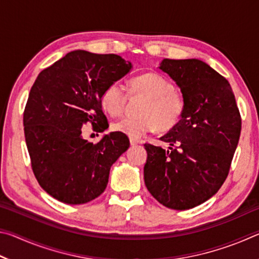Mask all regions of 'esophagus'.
<instances>
[{
  "mask_svg": "<svg viewBox=\"0 0 259 259\" xmlns=\"http://www.w3.org/2000/svg\"><path fill=\"white\" fill-rule=\"evenodd\" d=\"M130 144L131 145H137V144H139V140L135 138H130Z\"/></svg>",
  "mask_w": 259,
  "mask_h": 259,
  "instance_id": "1",
  "label": "esophagus"
}]
</instances>
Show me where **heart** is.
<instances>
[{"label": "heart", "mask_w": 259, "mask_h": 259, "mask_svg": "<svg viewBox=\"0 0 259 259\" xmlns=\"http://www.w3.org/2000/svg\"><path fill=\"white\" fill-rule=\"evenodd\" d=\"M129 96L144 98L138 107L139 116L124 117L114 122L112 128L130 138H142L156 128L160 131L172 129L185 111V99L181 91L174 89L172 83L157 73H145L133 78ZM126 102L128 95L119 82L109 83L100 95L102 107L112 116L121 115Z\"/></svg>", "instance_id": "1"}]
</instances>
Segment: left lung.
Segmentation results:
<instances>
[{
    "instance_id": "left-lung-1",
    "label": "left lung",
    "mask_w": 259,
    "mask_h": 259,
    "mask_svg": "<svg viewBox=\"0 0 259 259\" xmlns=\"http://www.w3.org/2000/svg\"><path fill=\"white\" fill-rule=\"evenodd\" d=\"M160 69L181 88L185 111L160 138L169 150L145 144L144 181L164 207L186 210L205 202L229 175L241 116L229 81L199 59H163Z\"/></svg>"
}]
</instances>
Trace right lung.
<instances>
[{"label": "right lung", "mask_w": 259, "mask_h": 259, "mask_svg": "<svg viewBox=\"0 0 259 259\" xmlns=\"http://www.w3.org/2000/svg\"><path fill=\"white\" fill-rule=\"evenodd\" d=\"M131 67L117 55L75 50L38 74L24 111V133L35 178L52 198L82 204L105 191L111 166L128 150L129 139L115 131L94 144L81 129L108 128L100 95Z\"/></svg>", "instance_id": "obj_1"}]
</instances>
